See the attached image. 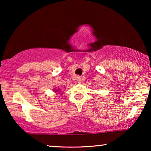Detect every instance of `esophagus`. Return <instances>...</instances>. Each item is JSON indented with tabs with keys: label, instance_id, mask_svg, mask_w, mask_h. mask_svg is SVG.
Returning a JSON list of instances; mask_svg holds the SVG:
<instances>
[{
	"label": "esophagus",
	"instance_id": "1",
	"mask_svg": "<svg viewBox=\"0 0 151 151\" xmlns=\"http://www.w3.org/2000/svg\"><path fill=\"white\" fill-rule=\"evenodd\" d=\"M76 80H77L78 83L80 84V83H81V82H82V78H81V77H80V76H78L77 78H76Z\"/></svg>",
	"mask_w": 151,
	"mask_h": 151
}]
</instances>
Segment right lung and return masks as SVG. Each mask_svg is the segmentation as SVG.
<instances>
[{
  "instance_id": "obj_1",
  "label": "right lung",
  "mask_w": 151,
  "mask_h": 151,
  "mask_svg": "<svg viewBox=\"0 0 151 151\" xmlns=\"http://www.w3.org/2000/svg\"><path fill=\"white\" fill-rule=\"evenodd\" d=\"M56 91H58L57 90H55V92H56Z\"/></svg>"
}]
</instances>
